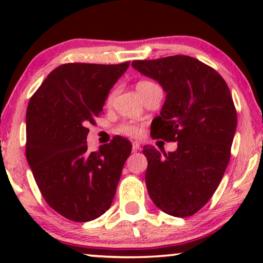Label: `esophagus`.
<instances>
[{
	"label": "esophagus",
	"mask_w": 263,
	"mask_h": 263,
	"mask_svg": "<svg viewBox=\"0 0 263 263\" xmlns=\"http://www.w3.org/2000/svg\"><path fill=\"white\" fill-rule=\"evenodd\" d=\"M140 149V143L138 142H132V152H137Z\"/></svg>",
	"instance_id": "1"
}]
</instances>
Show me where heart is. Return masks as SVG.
I'll return each instance as SVG.
<instances>
[{
    "label": "heart",
    "mask_w": 263,
    "mask_h": 263,
    "mask_svg": "<svg viewBox=\"0 0 263 263\" xmlns=\"http://www.w3.org/2000/svg\"><path fill=\"white\" fill-rule=\"evenodd\" d=\"M152 85H155V84L151 83V81H140V83H137V85H136V89H137L138 92H142L143 90H146L147 87ZM112 98H114V93H111V95L108 96V101H110ZM117 132H119L120 135L129 136V137H136V136L141 135L142 129L140 126L135 125V123H122V125H120L119 127H117Z\"/></svg>",
    "instance_id": "heart-1"
}]
</instances>
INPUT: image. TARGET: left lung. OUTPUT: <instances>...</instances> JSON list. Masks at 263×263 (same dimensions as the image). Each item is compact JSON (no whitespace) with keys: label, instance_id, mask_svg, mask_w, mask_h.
Returning <instances> with one entry per match:
<instances>
[{"label":"left lung","instance_id":"1","mask_svg":"<svg viewBox=\"0 0 263 263\" xmlns=\"http://www.w3.org/2000/svg\"><path fill=\"white\" fill-rule=\"evenodd\" d=\"M132 66L165 92L151 136L178 144L173 152L143 147L148 194L164 213L190 216L213 197L230 159L237 126L230 90L213 68L188 55L134 60Z\"/></svg>","mask_w":263,"mask_h":263}]
</instances>
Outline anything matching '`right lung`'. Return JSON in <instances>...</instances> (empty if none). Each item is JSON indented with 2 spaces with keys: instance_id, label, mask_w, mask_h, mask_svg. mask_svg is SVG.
<instances>
[{
  "instance_id": "1",
  "label": "right lung",
  "mask_w": 263,
  "mask_h": 263,
  "mask_svg": "<svg viewBox=\"0 0 263 263\" xmlns=\"http://www.w3.org/2000/svg\"><path fill=\"white\" fill-rule=\"evenodd\" d=\"M128 66V62L63 64L29 100L27 162L45 201L71 221L99 218L112 204L132 146L117 136L90 152L87 125L102 112L108 92Z\"/></svg>"
}]
</instances>
